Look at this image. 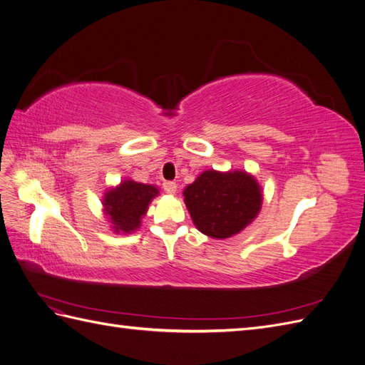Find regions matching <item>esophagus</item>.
Returning a JSON list of instances; mask_svg holds the SVG:
<instances>
[{"label":"esophagus","instance_id":"1","mask_svg":"<svg viewBox=\"0 0 365 365\" xmlns=\"http://www.w3.org/2000/svg\"><path fill=\"white\" fill-rule=\"evenodd\" d=\"M163 187H164V192L165 193H169V195H175L176 193V184L175 182H172V181H168V182H164L163 184Z\"/></svg>","mask_w":365,"mask_h":365}]
</instances>
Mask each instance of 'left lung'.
Listing matches in <instances>:
<instances>
[{
  "instance_id": "8db88e82",
  "label": "left lung",
  "mask_w": 365,
  "mask_h": 365,
  "mask_svg": "<svg viewBox=\"0 0 365 365\" xmlns=\"http://www.w3.org/2000/svg\"><path fill=\"white\" fill-rule=\"evenodd\" d=\"M195 227L213 239L239 235L257 217L262 187L245 170H204L182 192Z\"/></svg>"
}]
</instances>
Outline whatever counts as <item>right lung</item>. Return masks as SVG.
<instances>
[{
    "label": "right lung",
    "mask_w": 365,
    "mask_h": 365,
    "mask_svg": "<svg viewBox=\"0 0 365 365\" xmlns=\"http://www.w3.org/2000/svg\"><path fill=\"white\" fill-rule=\"evenodd\" d=\"M160 195L157 185L137 182L130 178L103 193L102 205L109 227L117 235H130L141 227L149 204Z\"/></svg>",
    "instance_id": "1"
}]
</instances>
